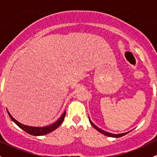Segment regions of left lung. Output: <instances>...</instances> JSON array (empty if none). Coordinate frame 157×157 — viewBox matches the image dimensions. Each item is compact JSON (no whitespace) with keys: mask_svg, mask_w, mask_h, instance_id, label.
Segmentation results:
<instances>
[{"mask_svg":"<svg viewBox=\"0 0 157 157\" xmlns=\"http://www.w3.org/2000/svg\"><path fill=\"white\" fill-rule=\"evenodd\" d=\"M89 120H90V124H91L92 125H93V127H94L95 128H96V129L98 131H99V132H100V133H102V134H105V135L108 136V137H117V138H118V137H122V136L125 135L126 134H128V132H126V133H123V134H112V133H109V132H107V131H103V130L100 129V128H98L97 126H96V125H95V124H93V122H92V121H91V120L90 119V118H89Z\"/></svg>","mask_w":157,"mask_h":157,"instance_id":"1","label":"left lung"}]
</instances>
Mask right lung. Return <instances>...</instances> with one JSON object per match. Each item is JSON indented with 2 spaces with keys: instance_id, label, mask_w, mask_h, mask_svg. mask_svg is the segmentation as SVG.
Masks as SVG:
<instances>
[{
  "instance_id": "obj_1",
  "label": "right lung",
  "mask_w": 157,
  "mask_h": 157,
  "mask_svg": "<svg viewBox=\"0 0 157 157\" xmlns=\"http://www.w3.org/2000/svg\"><path fill=\"white\" fill-rule=\"evenodd\" d=\"M7 113H8L9 116H10V118L12 119V121H13L16 124H17V125L21 128V129H23V131H26V133L31 134V135L41 136V135H45V134H48V133L52 132V131H53L54 130L56 129L57 128L59 127V126L61 124V123L63 122V121H64V117H65L66 111H64V113L62 114V115L59 118V119H58V121H55L54 124H50V125L45 126V127H42V128L31 127V126L24 125V124H21V123H20L19 121H17L15 118H13V117L10 115V112H9L8 111H7Z\"/></svg>"
}]
</instances>
